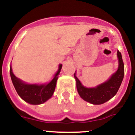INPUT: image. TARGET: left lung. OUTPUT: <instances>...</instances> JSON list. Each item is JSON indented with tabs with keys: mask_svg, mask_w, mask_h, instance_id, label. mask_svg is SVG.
I'll return each instance as SVG.
<instances>
[{
	"mask_svg": "<svg viewBox=\"0 0 135 135\" xmlns=\"http://www.w3.org/2000/svg\"><path fill=\"white\" fill-rule=\"evenodd\" d=\"M117 55L119 65L116 72L112 75L108 80L95 88H86L84 86L76 76L75 72L74 78L76 81L77 90L81 98L92 104L100 105L105 103L115 96L124 76V65L121 53L119 51H118Z\"/></svg>",
	"mask_w": 135,
	"mask_h": 135,
	"instance_id": "1",
	"label": "left lung"
}]
</instances>
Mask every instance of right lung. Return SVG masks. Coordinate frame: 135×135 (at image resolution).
<instances>
[{"label": "right lung", "instance_id": "add662e5", "mask_svg": "<svg viewBox=\"0 0 135 135\" xmlns=\"http://www.w3.org/2000/svg\"><path fill=\"white\" fill-rule=\"evenodd\" d=\"M61 68L62 65L60 64L59 70L49 83L40 85L26 84L17 78L12 71L11 65L10 67V75L12 82L19 96L30 104L39 105L46 102L52 97L55 89L57 78Z\"/></svg>", "mask_w": 135, "mask_h": 135}]
</instances>
